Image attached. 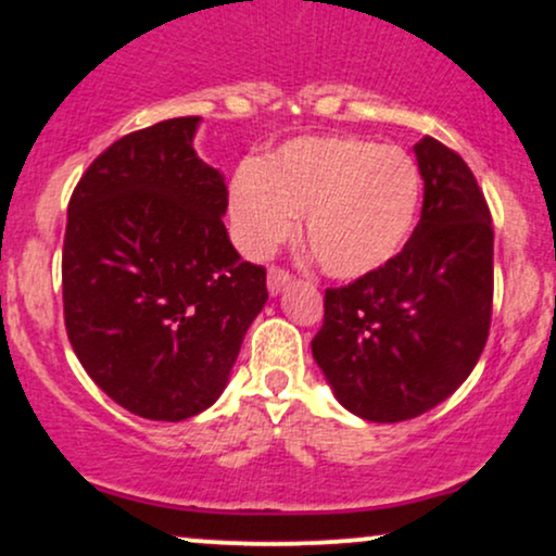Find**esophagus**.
<instances>
[{"label":"esophagus","instance_id":"1","mask_svg":"<svg viewBox=\"0 0 556 556\" xmlns=\"http://www.w3.org/2000/svg\"><path fill=\"white\" fill-rule=\"evenodd\" d=\"M290 282H292V274L287 271V269H282V266H271L269 274H266V285H269L271 295L282 292Z\"/></svg>","mask_w":556,"mask_h":556}]
</instances>
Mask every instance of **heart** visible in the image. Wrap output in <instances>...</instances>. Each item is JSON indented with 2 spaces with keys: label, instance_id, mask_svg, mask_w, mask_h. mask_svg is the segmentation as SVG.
<instances>
[{
  "label": "heart",
  "instance_id": "1",
  "mask_svg": "<svg viewBox=\"0 0 556 556\" xmlns=\"http://www.w3.org/2000/svg\"><path fill=\"white\" fill-rule=\"evenodd\" d=\"M424 177L407 151L355 136H308L242 164L229 182V219L248 256L264 258L295 232L334 279L387 266L416 227Z\"/></svg>",
  "mask_w": 556,
  "mask_h": 556
}]
</instances>
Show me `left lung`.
<instances>
[{
  "label": "left lung",
  "instance_id": "8db88e82",
  "mask_svg": "<svg viewBox=\"0 0 556 556\" xmlns=\"http://www.w3.org/2000/svg\"><path fill=\"white\" fill-rule=\"evenodd\" d=\"M424 208L405 248L324 295L314 358L342 407L374 424L416 418L468 379L486 344L494 227L460 154L416 143Z\"/></svg>",
  "mask_w": 556,
  "mask_h": 556
}]
</instances>
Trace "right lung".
I'll return each mask as SVG.
<instances>
[{"instance_id": "right-lung-1", "label": "right lung", "mask_w": 556, "mask_h": 556, "mask_svg": "<svg viewBox=\"0 0 556 556\" xmlns=\"http://www.w3.org/2000/svg\"><path fill=\"white\" fill-rule=\"evenodd\" d=\"M201 117L114 140L75 185L62 248L70 344L101 392L149 420H185L225 392L269 300L222 216L227 185L198 159Z\"/></svg>"}]
</instances>
